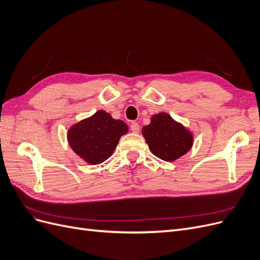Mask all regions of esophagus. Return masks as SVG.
I'll list each match as a JSON object with an SVG mask.
<instances>
[{"label": "esophagus", "instance_id": "obj_1", "mask_svg": "<svg viewBox=\"0 0 260 260\" xmlns=\"http://www.w3.org/2000/svg\"><path fill=\"white\" fill-rule=\"evenodd\" d=\"M130 129L133 133H139L140 132V125L138 122H132L130 125Z\"/></svg>", "mask_w": 260, "mask_h": 260}]
</instances>
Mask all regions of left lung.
<instances>
[{"instance_id":"left-lung-1","label":"left lung","mask_w":260,"mask_h":260,"mask_svg":"<svg viewBox=\"0 0 260 260\" xmlns=\"http://www.w3.org/2000/svg\"><path fill=\"white\" fill-rule=\"evenodd\" d=\"M149 151L165 161H174L190 151L193 135L166 113L156 114L142 129Z\"/></svg>"}]
</instances>
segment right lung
Wrapping results in <instances>:
<instances>
[{
    "label": "right lung",
    "instance_id": "right-lung-1",
    "mask_svg": "<svg viewBox=\"0 0 260 260\" xmlns=\"http://www.w3.org/2000/svg\"><path fill=\"white\" fill-rule=\"evenodd\" d=\"M128 131V125L122 120L99 111L70 127L67 139L78 156L91 165H99L112 156L119 139Z\"/></svg>",
    "mask_w": 260,
    "mask_h": 260
}]
</instances>
